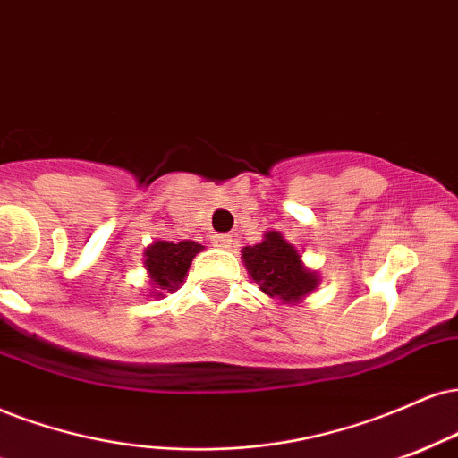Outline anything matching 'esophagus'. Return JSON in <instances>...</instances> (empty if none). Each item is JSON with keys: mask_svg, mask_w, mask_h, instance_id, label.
Wrapping results in <instances>:
<instances>
[{"mask_svg": "<svg viewBox=\"0 0 458 458\" xmlns=\"http://www.w3.org/2000/svg\"><path fill=\"white\" fill-rule=\"evenodd\" d=\"M213 245L222 247V250H228V247L233 245V236H230V234H215L213 236Z\"/></svg>", "mask_w": 458, "mask_h": 458, "instance_id": "esophagus-1", "label": "esophagus"}]
</instances>
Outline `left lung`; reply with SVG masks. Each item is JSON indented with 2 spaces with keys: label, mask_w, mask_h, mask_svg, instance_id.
I'll list each match as a JSON object with an SVG mask.
<instances>
[{
  "label": "left lung",
  "mask_w": 458,
  "mask_h": 458,
  "mask_svg": "<svg viewBox=\"0 0 458 458\" xmlns=\"http://www.w3.org/2000/svg\"><path fill=\"white\" fill-rule=\"evenodd\" d=\"M243 262L264 294L284 302L301 301L318 285L316 273L302 267L299 251L279 233H267L262 243L245 247Z\"/></svg>",
  "instance_id": "8db88e82"
}]
</instances>
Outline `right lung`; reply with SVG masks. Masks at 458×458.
Instances as JSON below:
<instances>
[{"mask_svg": "<svg viewBox=\"0 0 458 458\" xmlns=\"http://www.w3.org/2000/svg\"><path fill=\"white\" fill-rule=\"evenodd\" d=\"M200 250L202 245H198L196 241H179V243L157 241L148 247L145 251V267L156 288L151 294L162 296V292H174L179 288L191 260Z\"/></svg>", "mask_w": 458, "mask_h": 458, "instance_id": "right-lung-1", "label": "right lung"}]
</instances>
